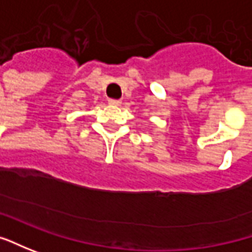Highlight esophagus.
Returning <instances> with one entry per match:
<instances>
[{"instance_id": "obj_1", "label": "esophagus", "mask_w": 252, "mask_h": 252, "mask_svg": "<svg viewBox=\"0 0 252 252\" xmlns=\"http://www.w3.org/2000/svg\"><path fill=\"white\" fill-rule=\"evenodd\" d=\"M109 104H111V106H120V104H121V100L109 99Z\"/></svg>"}]
</instances>
